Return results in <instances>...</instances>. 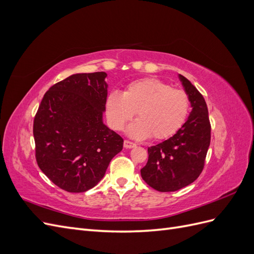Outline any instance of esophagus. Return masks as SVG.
<instances>
[{
	"label": "esophagus",
	"mask_w": 254,
	"mask_h": 254,
	"mask_svg": "<svg viewBox=\"0 0 254 254\" xmlns=\"http://www.w3.org/2000/svg\"><path fill=\"white\" fill-rule=\"evenodd\" d=\"M124 147L125 148H133V147H135V143L130 142L128 140H125L124 141Z\"/></svg>",
	"instance_id": "1"
}]
</instances>
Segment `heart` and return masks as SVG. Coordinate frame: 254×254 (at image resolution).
Wrapping results in <instances>:
<instances>
[{
    "label": "heart",
    "mask_w": 254,
    "mask_h": 254,
    "mask_svg": "<svg viewBox=\"0 0 254 254\" xmlns=\"http://www.w3.org/2000/svg\"><path fill=\"white\" fill-rule=\"evenodd\" d=\"M190 109L186 92L155 77L128 83L123 94L113 91L107 97L106 115L114 130H122L136 112L137 121L128 128V134L137 140H165L186 124Z\"/></svg>",
    "instance_id": "heart-1"
}]
</instances>
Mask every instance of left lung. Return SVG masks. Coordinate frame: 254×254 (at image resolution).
Returning <instances> with one entry per match:
<instances>
[{"label":"left lung","mask_w":254,"mask_h":254,"mask_svg":"<svg viewBox=\"0 0 254 254\" xmlns=\"http://www.w3.org/2000/svg\"><path fill=\"white\" fill-rule=\"evenodd\" d=\"M190 97L191 111L186 124L170 139L148 147V161L141 170L143 180L159 191H175L201 174L211 142V124L203 96L179 74Z\"/></svg>","instance_id":"obj_1"}]
</instances>
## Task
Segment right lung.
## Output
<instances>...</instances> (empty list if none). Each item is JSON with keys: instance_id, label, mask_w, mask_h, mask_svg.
Returning a JSON list of instances; mask_svg holds the SVG:
<instances>
[{"instance_id": "add662e5", "label": "right lung", "mask_w": 254, "mask_h": 254, "mask_svg": "<svg viewBox=\"0 0 254 254\" xmlns=\"http://www.w3.org/2000/svg\"><path fill=\"white\" fill-rule=\"evenodd\" d=\"M105 72L68 76L44 94L34 119L38 166L60 189L82 193L103 179L124 140L103 123Z\"/></svg>"}]
</instances>
